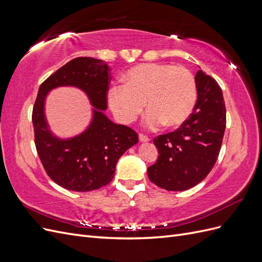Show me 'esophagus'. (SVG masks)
<instances>
[{
    "label": "esophagus",
    "mask_w": 262,
    "mask_h": 262,
    "mask_svg": "<svg viewBox=\"0 0 262 262\" xmlns=\"http://www.w3.org/2000/svg\"><path fill=\"white\" fill-rule=\"evenodd\" d=\"M139 140H140L141 142H148V141H149V138H148L147 136H145V134L140 133V134H139Z\"/></svg>",
    "instance_id": "esophagus-1"
}]
</instances>
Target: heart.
<instances>
[{
  "mask_svg": "<svg viewBox=\"0 0 262 262\" xmlns=\"http://www.w3.org/2000/svg\"><path fill=\"white\" fill-rule=\"evenodd\" d=\"M198 98L196 82L188 69L168 63H142L128 70L125 85L108 91V104L123 123H132L143 112L146 128L155 130L185 122L192 114Z\"/></svg>",
  "mask_w": 262,
  "mask_h": 262,
  "instance_id": "heart-1",
  "label": "heart"
}]
</instances>
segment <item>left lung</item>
Wrapping results in <instances>:
<instances>
[{
    "label": "left lung",
    "mask_w": 262,
    "mask_h": 262,
    "mask_svg": "<svg viewBox=\"0 0 262 262\" xmlns=\"http://www.w3.org/2000/svg\"><path fill=\"white\" fill-rule=\"evenodd\" d=\"M198 99L192 114L177 130L154 138L157 161L147 168L149 180L168 191H184L201 182L214 167L226 126L221 87L199 70Z\"/></svg>",
    "instance_id": "1"
}]
</instances>
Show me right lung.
Segmentation results:
<instances>
[{"label": "right lung", "instance_id": "1", "mask_svg": "<svg viewBox=\"0 0 262 262\" xmlns=\"http://www.w3.org/2000/svg\"><path fill=\"white\" fill-rule=\"evenodd\" d=\"M106 62L80 57L55 71L40 85L33 108L35 144L48 176L68 190L86 192L113 180L118 160L137 144L138 133L126 125L116 124L104 115L110 74ZM59 85H75L84 90L94 106L93 120L80 136L68 140L54 137L44 118V99Z\"/></svg>", "mask_w": 262, "mask_h": 262}]
</instances>
